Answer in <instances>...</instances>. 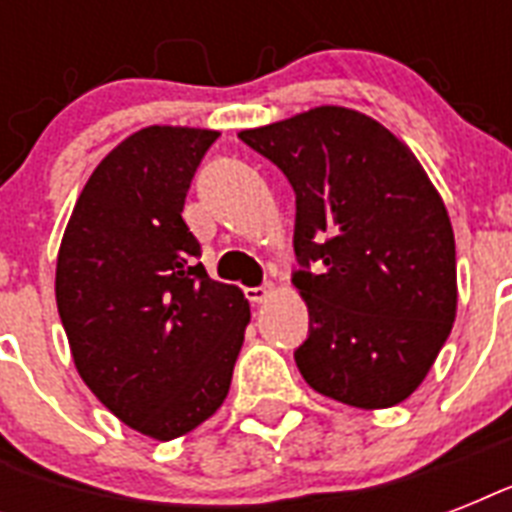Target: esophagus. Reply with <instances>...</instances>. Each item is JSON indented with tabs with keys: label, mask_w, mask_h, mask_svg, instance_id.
<instances>
[{
	"label": "esophagus",
	"mask_w": 512,
	"mask_h": 512,
	"mask_svg": "<svg viewBox=\"0 0 512 512\" xmlns=\"http://www.w3.org/2000/svg\"><path fill=\"white\" fill-rule=\"evenodd\" d=\"M244 295L249 297V303H265V300H271L276 295V287L273 284H263V287H249L244 289Z\"/></svg>",
	"instance_id": "esophagus-1"
}]
</instances>
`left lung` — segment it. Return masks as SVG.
I'll use <instances>...</instances> for the list:
<instances>
[{
  "mask_svg": "<svg viewBox=\"0 0 512 512\" xmlns=\"http://www.w3.org/2000/svg\"><path fill=\"white\" fill-rule=\"evenodd\" d=\"M239 138L295 188V255L305 271L292 284L311 316V335L295 350L305 382L358 409L406 401L457 316L452 220L428 172L388 127L345 106Z\"/></svg>",
  "mask_w": 512,
  "mask_h": 512,
  "instance_id": "1",
  "label": "left lung"
}]
</instances>
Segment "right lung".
Wrapping results in <instances>:
<instances>
[{
    "label": "right lung",
    "mask_w": 512,
    "mask_h": 512,
    "mask_svg": "<svg viewBox=\"0 0 512 512\" xmlns=\"http://www.w3.org/2000/svg\"><path fill=\"white\" fill-rule=\"evenodd\" d=\"M217 130L151 124L95 167L68 217L55 300L84 385L124 425L172 441L223 406L249 303L209 279L183 220Z\"/></svg>",
    "instance_id": "1"
}]
</instances>
